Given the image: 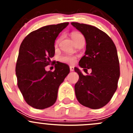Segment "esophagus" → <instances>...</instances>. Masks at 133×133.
Masks as SVG:
<instances>
[{"label": "esophagus", "mask_w": 133, "mask_h": 133, "mask_svg": "<svg viewBox=\"0 0 133 133\" xmlns=\"http://www.w3.org/2000/svg\"><path fill=\"white\" fill-rule=\"evenodd\" d=\"M69 69H70L71 71H74V67L70 66V67H69Z\"/></svg>", "instance_id": "esophagus-1"}]
</instances>
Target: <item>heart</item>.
<instances>
[{
	"label": "heart",
	"mask_w": 133,
	"mask_h": 133,
	"mask_svg": "<svg viewBox=\"0 0 133 133\" xmlns=\"http://www.w3.org/2000/svg\"><path fill=\"white\" fill-rule=\"evenodd\" d=\"M71 38H73V41H75V39L78 38L79 37L82 36V35L78 31H74V32H72L71 34ZM58 42H59V39H58L57 41H56L55 42L56 45L58 44ZM75 57H73V56H71V55H64L60 57V60H61L62 62H64L72 63L75 61Z\"/></svg>",
	"instance_id": "b5f03b06"
}]
</instances>
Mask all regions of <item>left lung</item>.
<instances>
[{"instance_id":"left-lung-1","label":"left lung","mask_w":133,"mask_h":133,"mask_svg":"<svg viewBox=\"0 0 133 133\" xmlns=\"http://www.w3.org/2000/svg\"><path fill=\"white\" fill-rule=\"evenodd\" d=\"M71 24L84 35L86 41L85 55L79 65L84 71L92 70L90 75L85 76L75 68L79 75L75 85L76 98L84 106L102 108L111 100L118 88L120 65L116 48L112 39L98 28L78 22Z\"/></svg>"}]
</instances>
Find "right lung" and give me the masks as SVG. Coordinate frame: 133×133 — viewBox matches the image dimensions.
Listing matches in <instances>:
<instances>
[{
    "label": "right lung",
    "instance_id": "obj_1",
    "mask_svg": "<svg viewBox=\"0 0 133 133\" xmlns=\"http://www.w3.org/2000/svg\"><path fill=\"white\" fill-rule=\"evenodd\" d=\"M69 22L48 25L31 32L20 46L16 64L17 85L27 104L38 109L51 106L69 67L58 62L54 71H46L55 55V41Z\"/></svg>",
    "mask_w": 133,
    "mask_h": 133
}]
</instances>
